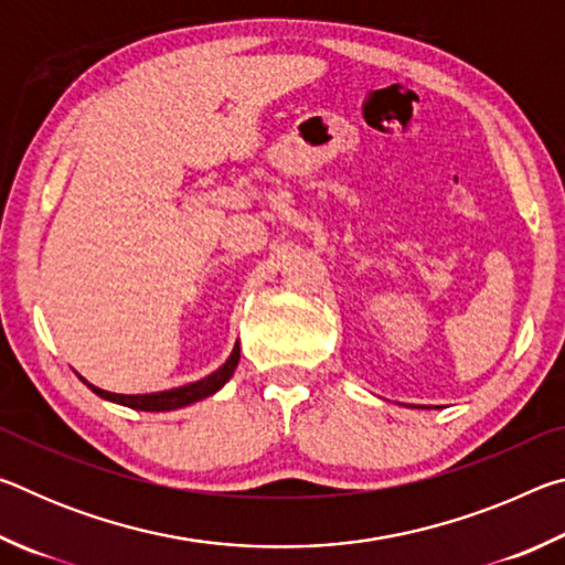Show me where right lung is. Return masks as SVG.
<instances>
[{
    "label": "right lung",
    "instance_id": "add662e5",
    "mask_svg": "<svg viewBox=\"0 0 565 565\" xmlns=\"http://www.w3.org/2000/svg\"><path fill=\"white\" fill-rule=\"evenodd\" d=\"M236 363H238V343L234 347L232 356L226 359L224 366H218L214 374H209L202 381H194V384H186V386H179V388H171V391H159V394L124 396V394H111V391H102V388L92 386V384H87V386L102 398L114 401V404H121V406H129V408H137V411H174V408L189 406V404H194V401H202L206 396L216 394V391L222 388L228 379H232Z\"/></svg>",
    "mask_w": 565,
    "mask_h": 565
}]
</instances>
